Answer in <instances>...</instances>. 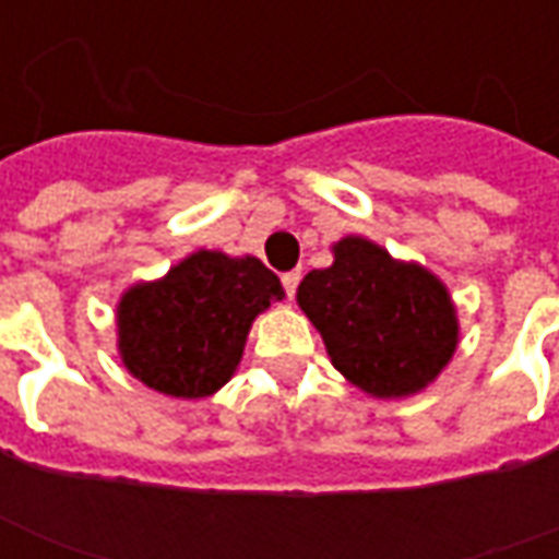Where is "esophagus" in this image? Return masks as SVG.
Returning <instances> with one entry per match:
<instances>
[{
  "label": "esophagus",
  "mask_w": 559,
  "mask_h": 559,
  "mask_svg": "<svg viewBox=\"0 0 559 559\" xmlns=\"http://www.w3.org/2000/svg\"><path fill=\"white\" fill-rule=\"evenodd\" d=\"M299 281H302V272H299V269H293V272H284V275H281V284H284L287 296H293V293H296Z\"/></svg>",
  "instance_id": "obj_1"
}]
</instances>
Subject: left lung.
I'll return each mask as SVG.
<instances>
[{"mask_svg":"<svg viewBox=\"0 0 559 559\" xmlns=\"http://www.w3.org/2000/svg\"><path fill=\"white\" fill-rule=\"evenodd\" d=\"M332 254V266L311 269L296 290L332 365L374 399L421 392L457 347L445 284L362 236H344Z\"/></svg>","mask_w":559,"mask_h":559,"instance_id":"obj_1","label":"left lung"}]
</instances>
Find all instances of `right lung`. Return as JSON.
I'll return each instance as SVG.
<instances>
[{
  "mask_svg": "<svg viewBox=\"0 0 559 559\" xmlns=\"http://www.w3.org/2000/svg\"><path fill=\"white\" fill-rule=\"evenodd\" d=\"M284 299L278 275L257 257L194 251L116 305L119 356L140 383L173 399L215 395L242 359L257 314Z\"/></svg>",
  "mask_w": 559,
  "mask_h": 559,
  "instance_id": "add662e5",
  "label": "right lung"
}]
</instances>
